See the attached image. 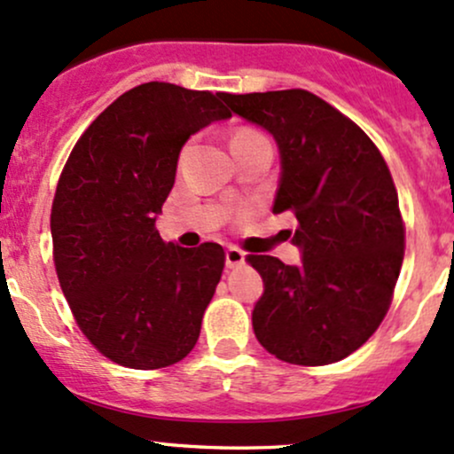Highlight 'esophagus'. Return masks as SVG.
<instances>
[{"label": "esophagus", "instance_id": "1", "mask_svg": "<svg viewBox=\"0 0 454 454\" xmlns=\"http://www.w3.org/2000/svg\"><path fill=\"white\" fill-rule=\"evenodd\" d=\"M243 262H246V254L239 250V247H228V250H226V267L235 269V267H241Z\"/></svg>", "mask_w": 454, "mask_h": 454}]
</instances>
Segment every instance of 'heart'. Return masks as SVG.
Wrapping results in <instances>:
<instances>
[{"mask_svg": "<svg viewBox=\"0 0 454 454\" xmlns=\"http://www.w3.org/2000/svg\"><path fill=\"white\" fill-rule=\"evenodd\" d=\"M246 136H256V131H252V129H241V131L235 133V137H246Z\"/></svg>", "mask_w": 454, "mask_h": 454, "instance_id": "b5f03b06", "label": "heart"}]
</instances>
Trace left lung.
<instances>
[{"mask_svg": "<svg viewBox=\"0 0 454 454\" xmlns=\"http://www.w3.org/2000/svg\"><path fill=\"white\" fill-rule=\"evenodd\" d=\"M280 148L273 213L297 219L301 265L246 258L265 293L254 306L258 342L278 360L325 366L360 348L387 315L405 254V223L386 159L351 118L308 90L219 94Z\"/></svg>", "mask_w": 454, "mask_h": 454, "instance_id": "obj_1", "label": "left lung"}]
</instances>
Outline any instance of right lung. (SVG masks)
<instances>
[{"instance_id": "obj_1", "label": "right lung", "mask_w": 454, "mask_h": 454, "mask_svg": "<svg viewBox=\"0 0 454 454\" xmlns=\"http://www.w3.org/2000/svg\"><path fill=\"white\" fill-rule=\"evenodd\" d=\"M208 90L148 82L121 94L82 133L51 207L53 265L90 345L137 371L172 366L196 347L222 280L217 243L159 235L189 136L231 118Z\"/></svg>"}]
</instances>
